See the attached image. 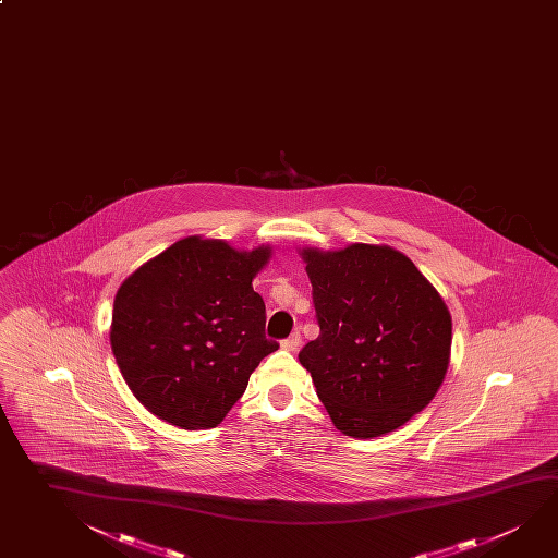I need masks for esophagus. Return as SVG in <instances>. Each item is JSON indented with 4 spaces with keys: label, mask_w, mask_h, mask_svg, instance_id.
Returning <instances> with one entry per match:
<instances>
[{
    "label": "esophagus",
    "mask_w": 558,
    "mask_h": 558,
    "mask_svg": "<svg viewBox=\"0 0 558 558\" xmlns=\"http://www.w3.org/2000/svg\"><path fill=\"white\" fill-rule=\"evenodd\" d=\"M300 344H302V335L298 331L292 332L288 339H283L282 341V347L286 351H298Z\"/></svg>",
    "instance_id": "obj_1"
}]
</instances>
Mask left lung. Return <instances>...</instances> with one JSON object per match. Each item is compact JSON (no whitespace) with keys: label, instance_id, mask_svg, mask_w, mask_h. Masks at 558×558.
<instances>
[{"label":"left lung","instance_id":"1","mask_svg":"<svg viewBox=\"0 0 558 558\" xmlns=\"http://www.w3.org/2000/svg\"><path fill=\"white\" fill-rule=\"evenodd\" d=\"M319 337L300 351L335 427L372 439L429 405L449 368L447 305L390 246L303 248Z\"/></svg>","mask_w":558,"mask_h":558}]
</instances>
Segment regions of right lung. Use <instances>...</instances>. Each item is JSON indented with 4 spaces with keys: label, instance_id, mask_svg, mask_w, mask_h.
Wrapping results in <instances>:
<instances>
[{
    "label": "right lung",
    "instance_id": "1",
    "mask_svg": "<svg viewBox=\"0 0 558 558\" xmlns=\"http://www.w3.org/2000/svg\"><path fill=\"white\" fill-rule=\"evenodd\" d=\"M270 246L235 251L186 236L129 276L116 295L111 351L150 413L182 429H211L278 349L253 290Z\"/></svg>",
    "mask_w": 558,
    "mask_h": 558
}]
</instances>
